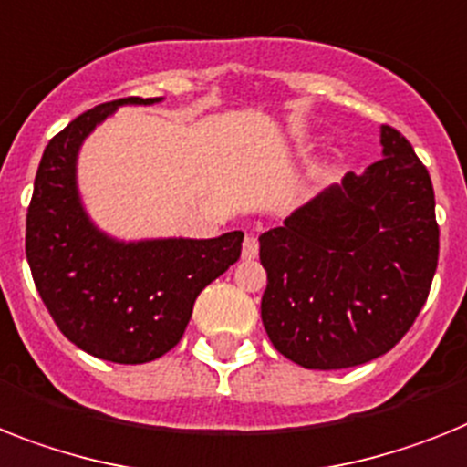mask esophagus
I'll return each mask as SVG.
<instances>
[{
  "mask_svg": "<svg viewBox=\"0 0 467 467\" xmlns=\"http://www.w3.org/2000/svg\"><path fill=\"white\" fill-rule=\"evenodd\" d=\"M256 254H258V240L254 237V234H246L244 246H242V256L252 261V258H256Z\"/></svg>",
  "mask_w": 467,
  "mask_h": 467,
  "instance_id": "obj_1",
  "label": "esophagus"
}]
</instances>
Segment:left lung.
I'll use <instances>...</instances> for the list:
<instances>
[{"instance_id":"left-lung-1","label":"left lung","mask_w":467,"mask_h":467,"mask_svg":"<svg viewBox=\"0 0 467 467\" xmlns=\"http://www.w3.org/2000/svg\"><path fill=\"white\" fill-rule=\"evenodd\" d=\"M385 159L294 211L258 237L268 273L261 318L273 347L308 370L387 354L432 287L440 225L432 180L397 128Z\"/></svg>"}]
</instances>
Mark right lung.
I'll return each instance as SVG.
<instances>
[{"label": "right lung", "instance_id": "1", "mask_svg": "<svg viewBox=\"0 0 467 467\" xmlns=\"http://www.w3.org/2000/svg\"><path fill=\"white\" fill-rule=\"evenodd\" d=\"M125 97L80 113L42 154L26 215V256L47 311L68 342L111 363H149L182 339L199 292L240 258L244 233L123 244L89 223L76 187L82 140Z\"/></svg>", "mask_w": 467, "mask_h": 467}]
</instances>
